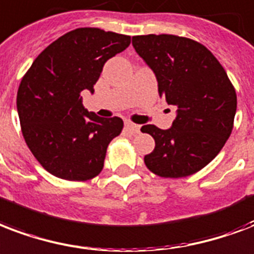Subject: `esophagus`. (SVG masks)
Masks as SVG:
<instances>
[{"label": "esophagus", "mask_w": 254, "mask_h": 254, "mask_svg": "<svg viewBox=\"0 0 254 254\" xmlns=\"http://www.w3.org/2000/svg\"><path fill=\"white\" fill-rule=\"evenodd\" d=\"M125 127H127V130H129L131 134H137V133H140V125H135L133 123H125Z\"/></svg>", "instance_id": "esophagus-1"}]
</instances>
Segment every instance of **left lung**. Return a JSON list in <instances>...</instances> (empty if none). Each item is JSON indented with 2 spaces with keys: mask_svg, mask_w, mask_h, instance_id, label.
<instances>
[{
  "mask_svg": "<svg viewBox=\"0 0 254 254\" xmlns=\"http://www.w3.org/2000/svg\"><path fill=\"white\" fill-rule=\"evenodd\" d=\"M135 52L154 71L158 94L177 106L170 129L144 125L156 146L144 157L148 169L164 179L197 173L229 138L237 96L225 69L202 44L173 34L134 36Z\"/></svg>",
  "mask_w": 254,
  "mask_h": 254,
  "instance_id": "8db88e82",
  "label": "left lung"
}]
</instances>
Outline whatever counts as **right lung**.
<instances>
[{
  "mask_svg": "<svg viewBox=\"0 0 254 254\" xmlns=\"http://www.w3.org/2000/svg\"><path fill=\"white\" fill-rule=\"evenodd\" d=\"M129 44L130 36L74 29L42 50L22 77L17 92L21 130L33 156L50 174L86 181L102 170L108 145L124 123L88 112L81 92H94L106 61Z\"/></svg>",
  "mask_w": 254,
  "mask_h": 254,
  "instance_id": "right-lung-1",
  "label": "right lung"
}]
</instances>
